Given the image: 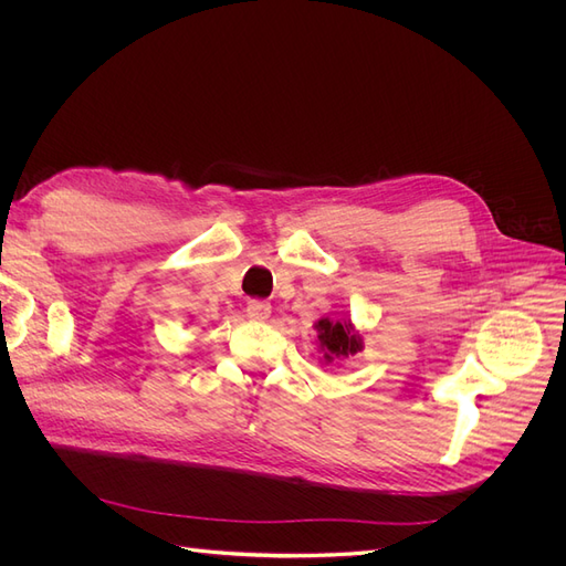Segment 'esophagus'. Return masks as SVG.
Returning <instances> with one entry per match:
<instances>
[{
    "instance_id": "esophagus-1",
    "label": "esophagus",
    "mask_w": 566,
    "mask_h": 566,
    "mask_svg": "<svg viewBox=\"0 0 566 566\" xmlns=\"http://www.w3.org/2000/svg\"><path fill=\"white\" fill-rule=\"evenodd\" d=\"M245 312H248L250 318H260L262 321V318H269L271 304L264 302V300H250L248 306H245Z\"/></svg>"
}]
</instances>
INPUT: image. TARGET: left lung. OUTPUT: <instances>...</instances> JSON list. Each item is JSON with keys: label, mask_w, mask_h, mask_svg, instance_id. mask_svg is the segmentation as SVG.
<instances>
[{"label": "left lung", "mask_w": 566, "mask_h": 566, "mask_svg": "<svg viewBox=\"0 0 566 566\" xmlns=\"http://www.w3.org/2000/svg\"><path fill=\"white\" fill-rule=\"evenodd\" d=\"M316 331H318V342L321 347L325 349V358L333 356H349L361 352V337L352 333V325L349 323H339V321H328L323 318L316 323Z\"/></svg>", "instance_id": "8db88e82"}]
</instances>
